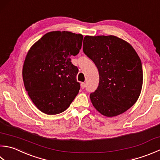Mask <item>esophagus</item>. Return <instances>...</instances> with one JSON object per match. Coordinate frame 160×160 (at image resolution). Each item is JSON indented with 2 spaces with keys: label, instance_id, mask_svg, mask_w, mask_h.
<instances>
[{
  "label": "esophagus",
  "instance_id": "obj_1",
  "mask_svg": "<svg viewBox=\"0 0 160 160\" xmlns=\"http://www.w3.org/2000/svg\"><path fill=\"white\" fill-rule=\"evenodd\" d=\"M86 87V83L85 82H82L81 83V88L84 89Z\"/></svg>",
  "mask_w": 160,
  "mask_h": 160
}]
</instances>
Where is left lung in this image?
<instances>
[{
	"instance_id": "1",
	"label": "left lung",
	"mask_w": 160,
	"mask_h": 160,
	"mask_svg": "<svg viewBox=\"0 0 160 160\" xmlns=\"http://www.w3.org/2000/svg\"><path fill=\"white\" fill-rule=\"evenodd\" d=\"M83 52L94 62L99 72V84L90 94L100 113L113 117L126 112L142 92V62L129 43L114 35L85 36Z\"/></svg>"
}]
</instances>
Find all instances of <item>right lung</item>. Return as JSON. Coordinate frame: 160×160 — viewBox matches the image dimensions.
Masks as SVG:
<instances>
[{"mask_svg": "<svg viewBox=\"0 0 160 160\" xmlns=\"http://www.w3.org/2000/svg\"><path fill=\"white\" fill-rule=\"evenodd\" d=\"M83 36L68 31L44 34L28 51L23 80L28 94L41 112L54 115L65 111L80 88L78 68L71 62L82 47Z\"/></svg>", "mask_w": 160, "mask_h": 160, "instance_id": "1", "label": "right lung"}]
</instances>
